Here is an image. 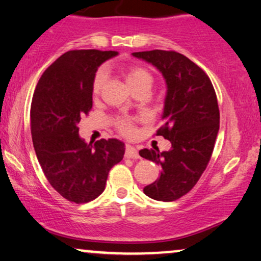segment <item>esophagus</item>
Here are the masks:
<instances>
[{
    "label": "esophagus",
    "mask_w": 261,
    "mask_h": 261,
    "mask_svg": "<svg viewBox=\"0 0 261 261\" xmlns=\"http://www.w3.org/2000/svg\"><path fill=\"white\" fill-rule=\"evenodd\" d=\"M125 158L126 159H140L138 151L136 148L131 147V145H126L125 147Z\"/></svg>",
    "instance_id": "obj_1"
}]
</instances>
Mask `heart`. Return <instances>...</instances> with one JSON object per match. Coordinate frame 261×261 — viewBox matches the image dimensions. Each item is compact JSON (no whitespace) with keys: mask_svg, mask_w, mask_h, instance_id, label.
Returning a JSON list of instances; mask_svg holds the SVG:
<instances>
[{"mask_svg":"<svg viewBox=\"0 0 261 261\" xmlns=\"http://www.w3.org/2000/svg\"><path fill=\"white\" fill-rule=\"evenodd\" d=\"M121 74L126 80L127 85L131 87L134 92H138L141 89H150L154 83V76L147 68L137 64H128L121 69ZM107 81V72L105 69H99L95 72L92 83V92L94 96L101 94L103 87ZM114 126L124 136H133L135 134L134 119L127 117H120L114 121Z\"/></svg>","mask_w":261,"mask_h":261,"instance_id":"heart-1","label":"heart"}]
</instances>
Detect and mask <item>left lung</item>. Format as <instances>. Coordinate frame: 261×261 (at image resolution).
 <instances>
[{"instance_id": "left-lung-1", "label": "left lung", "mask_w": 261, "mask_h": 261, "mask_svg": "<svg viewBox=\"0 0 261 261\" xmlns=\"http://www.w3.org/2000/svg\"><path fill=\"white\" fill-rule=\"evenodd\" d=\"M162 72L167 83L165 123L156 131L172 143L171 150L142 149V158L161 166L144 193L155 200L173 201L193 189L213 155L220 128L216 92L203 69L175 51L134 52Z\"/></svg>"}]
</instances>
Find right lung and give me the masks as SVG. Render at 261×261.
I'll return each instance as SVG.
<instances>
[{
	"label": "right lung",
	"mask_w": 261,
	"mask_h": 261,
	"mask_svg": "<svg viewBox=\"0 0 261 261\" xmlns=\"http://www.w3.org/2000/svg\"><path fill=\"white\" fill-rule=\"evenodd\" d=\"M116 51L71 50L43 72L31 105V134L50 185L65 199L82 204L103 192L107 175L124 156V143L110 138L87 144L79 123L93 107L92 83Z\"/></svg>",
	"instance_id": "right-lung-1"
}]
</instances>
